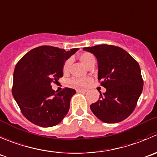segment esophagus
Wrapping results in <instances>:
<instances>
[{"label":"esophagus","instance_id":"1","mask_svg":"<svg viewBox=\"0 0 157 157\" xmlns=\"http://www.w3.org/2000/svg\"><path fill=\"white\" fill-rule=\"evenodd\" d=\"M77 91H78V92H87L88 90L84 89V88H78V89H77Z\"/></svg>","mask_w":157,"mask_h":157}]
</instances>
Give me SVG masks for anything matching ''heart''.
Listing matches in <instances>:
<instances>
[{"instance_id": "1", "label": "heart", "mask_w": 157, "mask_h": 157, "mask_svg": "<svg viewBox=\"0 0 157 157\" xmlns=\"http://www.w3.org/2000/svg\"><path fill=\"white\" fill-rule=\"evenodd\" d=\"M79 59L81 60L82 63L84 65L87 66L88 68H89L90 66L94 65L95 63V59H94V56L91 53H88V52H84V53L81 54L79 56ZM71 66H72V60L69 59H67L63 64V70L64 73H67L70 70ZM90 82V78H72L70 80V84L71 85H74V86H85L87 84H88V82Z\"/></svg>"}]
</instances>
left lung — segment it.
<instances>
[{"instance_id":"8db88e82","label":"left lung","mask_w":157,"mask_h":157,"mask_svg":"<svg viewBox=\"0 0 157 157\" xmlns=\"http://www.w3.org/2000/svg\"><path fill=\"white\" fill-rule=\"evenodd\" d=\"M83 49L98 61V79L106 88L98 101L91 104L93 114L101 121L115 124L129 117L136 108L144 86L137 62L118 46L97 45Z\"/></svg>"}]
</instances>
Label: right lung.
I'll list each match as a JSON object with an SVG mask.
<instances>
[{
	"mask_svg": "<svg viewBox=\"0 0 157 157\" xmlns=\"http://www.w3.org/2000/svg\"><path fill=\"white\" fill-rule=\"evenodd\" d=\"M78 49L39 46L24 55L15 66L12 94L24 117L34 124L53 127L67 114L76 91L65 88L57 92L51 85L63 76L65 61Z\"/></svg>",
	"mask_w": 157,
	"mask_h": 157,
	"instance_id": "add662e5",
	"label": "right lung"
}]
</instances>
